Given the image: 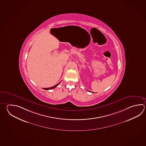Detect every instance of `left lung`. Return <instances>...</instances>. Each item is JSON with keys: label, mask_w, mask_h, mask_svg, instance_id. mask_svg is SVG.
<instances>
[{"label": "left lung", "mask_w": 146, "mask_h": 146, "mask_svg": "<svg viewBox=\"0 0 146 146\" xmlns=\"http://www.w3.org/2000/svg\"><path fill=\"white\" fill-rule=\"evenodd\" d=\"M88 91H89V90H88Z\"/></svg>", "instance_id": "obj_1"}]
</instances>
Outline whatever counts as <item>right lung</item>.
<instances>
[{"label":"right lung","mask_w":146,"mask_h":146,"mask_svg":"<svg viewBox=\"0 0 146 146\" xmlns=\"http://www.w3.org/2000/svg\"><path fill=\"white\" fill-rule=\"evenodd\" d=\"M60 83H59L58 84H56V85H54V86L51 87H50V88H44L43 89H45V90H49V89H53V88H54L55 87H56Z\"/></svg>","instance_id":"obj_1"}]
</instances>
